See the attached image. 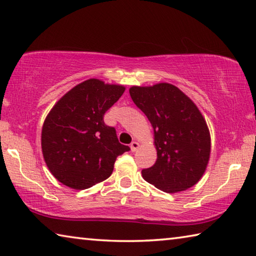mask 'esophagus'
<instances>
[{
  "instance_id": "esophagus-1",
  "label": "esophagus",
  "mask_w": 256,
  "mask_h": 256,
  "mask_svg": "<svg viewBox=\"0 0 256 256\" xmlns=\"http://www.w3.org/2000/svg\"><path fill=\"white\" fill-rule=\"evenodd\" d=\"M138 146H140V144H138L136 141H133L131 144H130V148H131L132 152H136L138 148Z\"/></svg>"
}]
</instances>
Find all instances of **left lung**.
Segmentation results:
<instances>
[{"label":"left lung","instance_id":"1","mask_svg":"<svg viewBox=\"0 0 256 256\" xmlns=\"http://www.w3.org/2000/svg\"><path fill=\"white\" fill-rule=\"evenodd\" d=\"M130 95L153 128L156 161L142 176L164 192L192 188L202 179L210 158L206 120L192 98L169 82L132 86Z\"/></svg>","mask_w":256,"mask_h":256}]
</instances>
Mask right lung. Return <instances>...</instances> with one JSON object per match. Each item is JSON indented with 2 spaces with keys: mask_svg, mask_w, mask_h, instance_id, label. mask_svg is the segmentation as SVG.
Here are the masks:
<instances>
[{
  "mask_svg": "<svg viewBox=\"0 0 256 256\" xmlns=\"http://www.w3.org/2000/svg\"><path fill=\"white\" fill-rule=\"evenodd\" d=\"M125 86L90 78L67 92L46 118L41 150L56 179L75 190L90 188L112 174L116 158L130 150L114 128L104 123L106 110Z\"/></svg>",
  "mask_w": 256,
  "mask_h": 256,
  "instance_id": "1",
  "label": "right lung"
}]
</instances>
